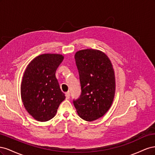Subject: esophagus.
Listing matches in <instances>:
<instances>
[{"instance_id":"esophagus-1","label":"esophagus","mask_w":155,"mask_h":155,"mask_svg":"<svg viewBox=\"0 0 155 155\" xmlns=\"http://www.w3.org/2000/svg\"><path fill=\"white\" fill-rule=\"evenodd\" d=\"M65 96H66V98L67 100H68L70 98V92H67L65 93Z\"/></svg>"}]
</instances>
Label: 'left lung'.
Here are the masks:
<instances>
[{
  "label": "left lung",
  "instance_id": "8db88e82",
  "mask_svg": "<svg viewBox=\"0 0 155 155\" xmlns=\"http://www.w3.org/2000/svg\"><path fill=\"white\" fill-rule=\"evenodd\" d=\"M81 94L73 104L82 119L92 121L110 109L115 94V77L109 58L102 51L87 49L75 54Z\"/></svg>",
  "mask_w": 155,
  "mask_h": 155
}]
</instances>
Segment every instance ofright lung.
<instances>
[{"instance_id":"right-lung-1","label":"right lung","mask_w":155,"mask_h":155,"mask_svg":"<svg viewBox=\"0 0 155 155\" xmlns=\"http://www.w3.org/2000/svg\"><path fill=\"white\" fill-rule=\"evenodd\" d=\"M63 60L59 54H42L28 65L21 84V98L28 113L39 121L54 118L64 99L56 70Z\"/></svg>"}]
</instances>
